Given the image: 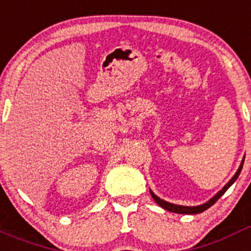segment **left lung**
<instances>
[{
    "mask_svg": "<svg viewBox=\"0 0 251 251\" xmlns=\"http://www.w3.org/2000/svg\"><path fill=\"white\" fill-rule=\"evenodd\" d=\"M244 158H245V157H244ZM243 165H244V159H243V161H241L240 167L238 168V171H236V174L234 175V177H232V178L230 179L229 182L226 183V185L224 186L223 188H221L220 191L217 192V194L215 195L214 197H212L211 200H208L207 202L202 203V205H199V206H181V205H175V203H171V202H167V201H165V200H161L159 197H157L156 195L153 194V192L150 190L151 195H152L153 200L156 201V202L158 203V205L161 206V207H163V208H165V210H167V211L176 212V214H187V215L200 214V212H202V211H205V210H207L208 207H211V206L214 205V203L216 202V201L219 200V199H220V197L223 196L224 194H225L226 190H227V188H229L230 186H231L232 183H234L235 181H236V178H238L239 175H240V172H241V168H243Z\"/></svg>",
    "mask_w": 251,
    "mask_h": 251,
    "instance_id": "obj_1",
    "label": "left lung"
}]
</instances>
